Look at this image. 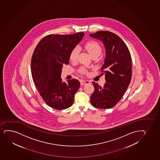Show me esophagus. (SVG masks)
Segmentation results:
<instances>
[{
	"label": "esophagus",
	"mask_w": 160,
	"mask_h": 160,
	"mask_svg": "<svg viewBox=\"0 0 160 160\" xmlns=\"http://www.w3.org/2000/svg\"><path fill=\"white\" fill-rule=\"evenodd\" d=\"M88 84H90V81H87V80H81V85H85Z\"/></svg>",
	"instance_id": "obj_1"
}]
</instances>
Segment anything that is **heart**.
<instances>
[{"label":"heart","mask_w":160,"mask_h":160,"mask_svg":"<svg viewBox=\"0 0 160 160\" xmlns=\"http://www.w3.org/2000/svg\"><path fill=\"white\" fill-rule=\"evenodd\" d=\"M84 48L88 53L91 55L92 58L94 57H98L101 53L102 52V48L100 44L97 42L94 41H89L84 45ZM79 53V48L78 47L73 48L70 52L69 55V59L72 61H75L77 60V58ZM79 72L81 73H84L87 72V70L85 68H81Z\"/></svg>","instance_id":"heart-1"}]
</instances>
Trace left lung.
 <instances>
[{"label": "left lung", "mask_w": 160, "mask_h": 160, "mask_svg": "<svg viewBox=\"0 0 160 160\" xmlns=\"http://www.w3.org/2000/svg\"><path fill=\"white\" fill-rule=\"evenodd\" d=\"M90 36L102 41L106 51L105 63L100 70L101 75L105 74L106 83L101 87L92 82L94 90L90 101L92 106L98 108H110L121 99L130 83V53L123 40L110 31H97Z\"/></svg>", "instance_id": "left-lung-1"}]
</instances>
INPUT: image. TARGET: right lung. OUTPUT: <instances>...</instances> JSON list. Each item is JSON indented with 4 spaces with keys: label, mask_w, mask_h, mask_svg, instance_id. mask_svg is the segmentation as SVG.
Listing matches in <instances>:
<instances>
[{
    "label": "right lung",
    "mask_w": 160,
    "mask_h": 160,
    "mask_svg": "<svg viewBox=\"0 0 160 160\" xmlns=\"http://www.w3.org/2000/svg\"><path fill=\"white\" fill-rule=\"evenodd\" d=\"M84 35V32L48 35L33 52L31 70L35 86L44 102L55 109L68 108L73 104L80 83L76 79L62 82L61 75L63 65L69 64L70 52Z\"/></svg>",
    "instance_id": "right-lung-1"
}]
</instances>
